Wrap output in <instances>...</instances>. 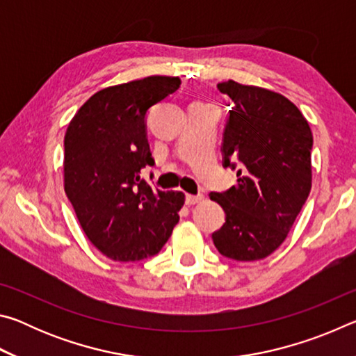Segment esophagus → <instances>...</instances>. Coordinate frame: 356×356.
<instances>
[{
    "instance_id": "34e87169",
    "label": "esophagus",
    "mask_w": 356,
    "mask_h": 356,
    "mask_svg": "<svg viewBox=\"0 0 356 356\" xmlns=\"http://www.w3.org/2000/svg\"><path fill=\"white\" fill-rule=\"evenodd\" d=\"M202 200V195H186L185 196V201L188 206H193V204H197Z\"/></svg>"
}]
</instances>
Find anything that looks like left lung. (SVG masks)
Listing matches in <instances>:
<instances>
[{"label": "left lung", "mask_w": 356, "mask_h": 356, "mask_svg": "<svg viewBox=\"0 0 356 356\" xmlns=\"http://www.w3.org/2000/svg\"><path fill=\"white\" fill-rule=\"evenodd\" d=\"M231 110L222 130V166L237 185L210 193L226 213L212 234L220 254L257 261L278 248L311 191L312 134L284 95L232 80L216 84Z\"/></svg>", "instance_id": "8db88e82"}]
</instances>
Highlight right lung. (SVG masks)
<instances>
[{"label":"right lung","instance_id":"obj_1","mask_svg":"<svg viewBox=\"0 0 356 356\" xmlns=\"http://www.w3.org/2000/svg\"><path fill=\"white\" fill-rule=\"evenodd\" d=\"M180 84L179 76L152 75L102 89L67 127L65 195L91 243L113 261L159 254L179 221L184 193L154 191L141 170L155 165L149 110Z\"/></svg>","mask_w":356,"mask_h":356}]
</instances>
